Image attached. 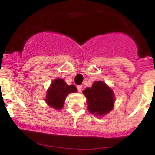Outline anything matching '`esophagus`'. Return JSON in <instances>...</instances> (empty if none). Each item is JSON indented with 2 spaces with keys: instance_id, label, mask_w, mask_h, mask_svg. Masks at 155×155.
I'll return each instance as SVG.
<instances>
[{
  "instance_id": "1",
  "label": "esophagus",
  "mask_w": 155,
  "mask_h": 155,
  "mask_svg": "<svg viewBox=\"0 0 155 155\" xmlns=\"http://www.w3.org/2000/svg\"><path fill=\"white\" fill-rule=\"evenodd\" d=\"M82 85H78L77 86V90L79 92H81V91H82Z\"/></svg>"
}]
</instances>
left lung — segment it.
Returning <instances> with one entry per match:
<instances>
[{
	"instance_id": "1",
	"label": "left lung",
	"mask_w": 155,
	"mask_h": 155,
	"mask_svg": "<svg viewBox=\"0 0 155 155\" xmlns=\"http://www.w3.org/2000/svg\"><path fill=\"white\" fill-rule=\"evenodd\" d=\"M82 93L86 97L88 110L91 114L103 116L113 110L115 101L114 92L104 82L96 81Z\"/></svg>"
}]
</instances>
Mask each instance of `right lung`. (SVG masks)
Returning a JSON list of instances; mask_svg holds the SVG:
<instances>
[{"mask_svg":"<svg viewBox=\"0 0 155 155\" xmlns=\"http://www.w3.org/2000/svg\"><path fill=\"white\" fill-rule=\"evenodd\" d=\"M77 88L75 85H68L62 79H56L51 84L46 94L45 101L49 106L54 109L63 108L64 101L68 94L76 92Z\"/></svg>","mask_w":155,"mask_h":155,"instance_id":"obj_1","label":"right lung"}]
</instances>
